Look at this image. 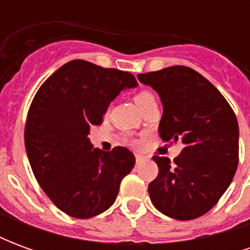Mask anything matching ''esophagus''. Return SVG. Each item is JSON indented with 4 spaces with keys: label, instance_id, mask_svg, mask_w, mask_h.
I'll return each instance as SVG.
<instances>
[{
    "label": "esophagus",
    "instance_id": "obj_1",
    "mask_svg": "<svg viewBox=\"0 0 250 250\" xmlns=\"http://www.w3.org/2000/svg\"><path fill=\"white\" fill-rule=\"evenodd\" d=\"M135 159H136V163H142V162H145V161H147L148 157H146V155H141V154H136Z\"/></svg>",
    "mask_w": 250,
    "mask_h": 250
}]
</instances>
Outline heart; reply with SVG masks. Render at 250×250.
<instances>
[{"instance_id":"1","label":"heart","mask_w":250,"mask_h":250,"mask_svg":"<svg viewBox=\"0 0 250 250\" xmlns=\"http://www.w3.org/2000/svg\"><path fill=\"white\" fill-rule=\"evenodd\" d=\"M152 99H155V96H154L150 91H141V92L135 95V103L136 105L141 108L143 104H146L148 100H152ZM132 145H134V146H139V142L134 141L132 142Z\"/></svg>"}]
</instances>
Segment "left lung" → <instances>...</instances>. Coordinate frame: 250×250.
Returning a JSON list of instances; mask_svg holds the SVG:
<instances>
[{
	"mask_svg": "<svg viewBox=\"0 0 250 250\" xmlns=\"http://www.w3.org/2000/svg\"><path fill=\"white\" fill-rule=\"evenodd\" d=\"M138 80L161 98L158 131L162 141L184 143L173 163L166 157H152L159 167L148 185L152 205L175 220L198 218L218 202L236 174V115L220 91L188 66L139 73Z\"/></svg>",
	"mask_w": 250,
	"mask_h": 250,
	"instance_id": "8db88e82",
	"label": "left lung"
}]
</instances>
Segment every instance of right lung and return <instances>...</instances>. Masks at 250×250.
Listing matches in <instances>:
<instances>
[{
    "instance_id": "1",
    "label": "right lung",
    "mask_w": 250,
    "mask_h": 250,
    "mask_svg": "<svg viewBox=\"0 0 250 250\" xmlns=\"http://www.w3.org/2000/svg\"><path fill=\"white\" fill-rule=\"evenodd\" d=\"M130 72L72 60L36 93L25 125V148L37 182L53 204L75 218L112 206L135 157L125 147L93 148L89 127L99 125L111 102L135 88Z\"/></svg>"
}]
</instances>
